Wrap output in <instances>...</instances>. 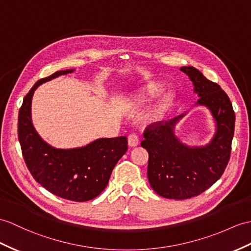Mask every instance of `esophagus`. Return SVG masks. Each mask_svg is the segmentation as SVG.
<instances>
[{"label":"esophagus","instance_id":"1","mask_svg":"<svg viewBox=\"0 0 251 251\" xmlns=\"http://www.w3.org/2000/svg\"><path fill=\"white\" fill-rule=\"evenodd\" d=\"M139 139L136 134H130L129 137H127V144L130 147H136L138 145Z\"/></svg>","mask_w":251,"mask_h":251}]
</instances>
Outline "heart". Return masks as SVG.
<instances>
[{"instance_id":"heart-1","label":"heart","mask_w":251,"mask_h":251,"mask_svg":"<svg viewBox=\"0 0 251 251\" xmlns=\"http://www.w3.org/2000/svg\"><path fill=\"white\" fill-rule=\"evenodd\" d=\"M161 90H162V85H160V84L153 85V86H151L150 88L143 91V93L138 96V99H137L136 103L140 105L145 104L147 101H149L150 99H152V98H154L155 96L160 94ZM172 100H173L172 93L165 94L164 97L162 98V100L160 101V103H158V104L151 111L148 119L151 121H155V120L160 119L161 116L165 112V109H166V107L169 105V103L172 102Z\"/></svg>"}]
</instances>
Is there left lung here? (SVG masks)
Segmentation results:
<instances>
[{"mask_svg": "<svg viewBox=\"0 0 251 251\" xmlns=\"http://www.w3.org/2000/svg\"><path fill=\"white\" fill-rule=\"evenodd\" d=\"M199 99L195 106L209 109L215 132L207 144L188 146L176 136V126L187 112L165 124L148 127L142 147L149 153L148 180L153 191L168 199H188L204 192L224 174L230 158L235 115L227 94L198 69L183 66Z\"/></svg>", "mask_w": 251, "mask_h": 251, "instance_id": "left-lung-1", "label": "left lung"}]
</instances>
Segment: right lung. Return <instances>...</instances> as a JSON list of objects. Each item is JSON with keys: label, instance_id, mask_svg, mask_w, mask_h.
Here are the masks:
<instances>
[{"label": "right lung", "instance_id": "obj_1", "mask_svg": "<svg viewBox=\"0 0 251 251\" xmlns=\"http://www.w3.org/2000/svg\"><path fill=\"white\" fill-rule=\"evenodd\" d=\"M75 71L59 70L36 82L19 111L18 137L34 179L60 198L83 202L96 198L106 187L115 165L127 150V140L126 136L97 138L82 147L62 149L42 139L32 121L35 90L51 79Z\"/></svg>", "mask_w": 251, "mask_h": 251}]
</instances>
